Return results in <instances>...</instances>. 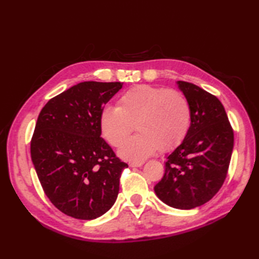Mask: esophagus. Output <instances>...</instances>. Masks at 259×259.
Returning a JSON list of instances; mask_svg holds the SVG:
<instances>
[{"label": "esophagus", "mask_w": 259, "mask_h": 259, "mask_svg": "<svg viewBox=\"0 0 259 259\" xmlns=\"http://www.w3.org/2000/svg\"><path fill=\"white\" fill-rule=\"evenodd\" d=\"M144 164V161H129L130 167H141Z\"/></svg>", "instance_id": "34e87169"}]
</instances>
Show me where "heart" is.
Instances as JSON below:
<instances>
[{"label": "heart", "instance_id": "1", "mask_svg": "<svg viewBox=\"0 0 259 259\" xmlns=\"http://www.w3.org/2000/svg\"><path fill=\"white\" fill-rule=\"evenodd\" d=\"M191 120L190 102L183 92L139 84L119 98L118 107L103 108L99 123L102 136L115 148L124 144L136 124L140 134L121 148L120 156L140 161L159 149L178 147L189 133Z\"/></svg>", "mask_w": 259, "mask_h": 259}]
</instances>
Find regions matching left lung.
<instances>
[{"mask_svg": "<svg viewBox=\"0 0 259 259\" xmlns=\"http://www.w3.org/2000/svg\"><path fill=\"white\" fill-rule=\"evenodd\" d=\"M192 111L185 140L170 153L155 192L168 206L192 209L209 201L227 177L234 130L219 99L194 83L178 81Z\"/></svg>", "mask_w": 259, "mask_h": 259, "instance_id": "left-lung-1", "label": "left lung"}]
</instances>
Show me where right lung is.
<instances>
[{"mask_svg": "<svg viewBox=\"0 0 259 259\" xmlns=\"http://www.w3.org/2000/svg\"><path fill=\"white\" fill-rule=\"evenodd\" d=\"M122 82L85 81L50 99L35 124L31 158L47 197L70 217L91 221L117 199L128 167L101 136V110Z\"/></svg>", "mask_w": 259, "mask_h": 259, "instance_id": "add662e5", "label": "right lung"}]
</instances>
